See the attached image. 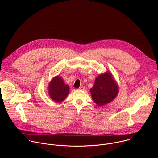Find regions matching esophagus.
<instances>
[{
    "mask_svg": "<svg viewBox=\"0 0 158 158\" xmlns=\"http://www.w3.org/2000/svg\"><path fill=\"white\" fill-rule=\"evenodd\" d=\"M79 90H84L85 89V87L84 86H81L79 88Z\"/></svg>",
    "mask_w": 158,
    "mask_h": 158,
    "instance_id": "esophagus-1",
    "label": "esophagus"
}]
</instances>
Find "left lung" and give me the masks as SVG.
<instances>
[{"mask_svg": "<svg viewBox=\"0 0 158 158\" xmlns=\"http://www.w3.org/2000/svg\"><path fill=\"white\" fill-rule=\"evenodd\" d=\"M90 91L94 102L102 106L116 98L119 87L112 74L107 71L96 78L93 87Z\"/></svg>", "mask_w": 158, "mask_h": 158, "instance_id": "8db88e82", "label": "left lung"}]
</instances>
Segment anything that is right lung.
Here are the masks:
<instances>
[{
  "label": "right lung",
  "mask_w": 158,
  "mask_h": 158,
  "mask_svg": "<svg viewBox=\"0 0 158 158\" xmlns=\"http://www.w3.org/2000/svg\"><path fill=\"white\" fill-rule=\"evenodd\" d=\"M69 93V86L64 83L62 78L59 76L54 77L49 84V95L56 102H60L64 101Z\"/></svg>",
  "instance_id": "add662e5"
}]
</instances>
